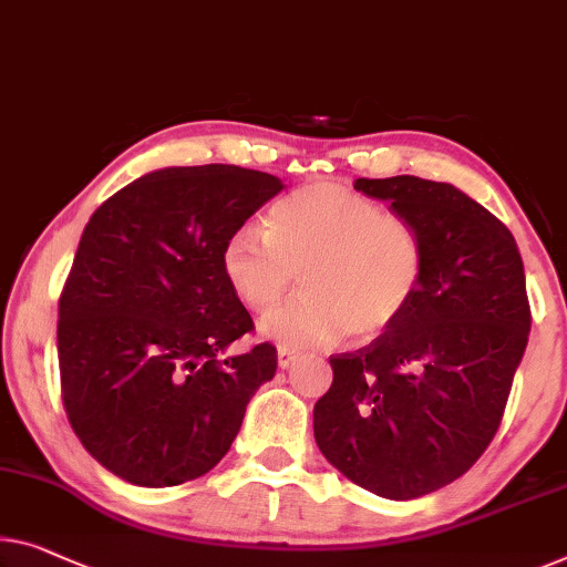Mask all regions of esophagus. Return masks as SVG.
I'll use <instances>...</instances> for the list:
<instances>
[{
	"mask_svg": "<svg viewBox=\"0 0 567 567\" xmlns=\"http://www.w3.org/2000/svg\"><path fill=\"white\" fill-rule=\"evenodd\" d=\"M300 361V353L292 351V349H277V364L280 369H290Z\"/></svg>",
	"mask_w": 567,
	"mask_h": 567,
	"instance_id": "obj_1",
	"label": "esophagus"
}]
</instances>
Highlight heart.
I'll list each match as a JSON object with an SVG mask.
<instances>
[{"label":"heart","mask_w":567,"mask_h":567,"mask_svg":"<svg viewBox=\"0 0 567 567\" xmlns=\"http://www.w3.org/2000/svg\"><path fill=\"white\" fill-rule=\"evenodd\" d=\"M231 292L265 312L300 275L302 292L259 323L282 349L386 331L420 292L425 241L415 221L338 183H310L269 208L265 234L241 226L221 249Z\"/></svg>","instance_id":"obj_1"}]
</instances>
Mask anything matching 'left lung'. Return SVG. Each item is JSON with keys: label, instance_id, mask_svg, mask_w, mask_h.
Listing matches in <instances>:
<instances>
[{"label": "left lung", "instance_id": "8db88e82", "mask_svg": "<svg viewBox=\"0 0 567 567\" xmlns=\"http://www.w3.org/2000/svg\"><path fill=\"white\" fill-rule=\"evenodd\" d=\"M353 188L417 224L425 277L382 336L331 357L312 433L346 478L408 502L463 476L499 427L532 323L525 265L512 231L451 183L394 175Z\"/></svg>", "mask_w": 567, "mask_h": 567}]
</instances>
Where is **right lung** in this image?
I'll return each mask as SVG.
<instances>
[{"label": "right lung", "instance_id": "1", "mask_svg": "<svg viewBox=\"0 0 567 567\" xmlns=\"http://www.w3.org/2000/svg\"><path fill=\"white\" fill-rule=\"evenodd\" d=\"M280 190L236 165L163 167L89 218L58 306L63 404L83 447L130 484L208 473L275 377L272 343L226 353L255 323L221 249Z\"/></svg>", "mask_w": 567, "mask_h": 567}]
</instances>
